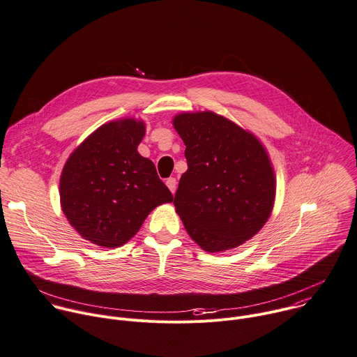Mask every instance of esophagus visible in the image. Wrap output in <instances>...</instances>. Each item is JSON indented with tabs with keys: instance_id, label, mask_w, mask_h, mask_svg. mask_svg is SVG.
<instances>
[{
	"instance_id": "34e87169",
	"label": "esophagus",
	"mask_w": 357,
	"mask_h": 357,
	"mask_svg": "<svg viewBox=\"0 0 357 357\" xmlns=\"http://www.w3.org/2000/svg\"><path fill=\"white\" fill-rule=\"evenodd\" d=\"M165 183H167V186L169 188V190H171L172 193H175V190H176V179H175V178H168Z\"/></svg>"
}]
</instances>
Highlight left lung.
<instances>
[{
  "label": "left lung",
  "mask_w": 357,
  "mask_h": 357,
  "mask_svg": "<svg viewBox=\"0 0 357 357\" xmlns=\"http://www.w3.org/2000/svg\"><path fill=\"white\" fill-rule=\"evenodd\" d=\"M188 171L174 199L190 238L207 252L232 250L268 221L276 195L269 155L250 132L214 112L179 113Z\"/></svg>",
  "instance_id": "8db88e82"
}]
</instances>
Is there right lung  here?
Segmentation results:
<instances>
[{"instance_id": "right-lung-1", "label": "right lung", "mask_w": 357, "mask_h": 357, "mask_svg": "<svg viewBox=\"0 0 357 357\" xmlns=\"http://www.w3.org/2000/svg\"><path fill=\"white\" fill-rule=\"evenodd\" d=\"M146 125L121 119L102 125L68 157L60 176V203L82 238L103 248L126 244L146 217L172 193L137 147Z\"/></svg>"}]
</instances>
